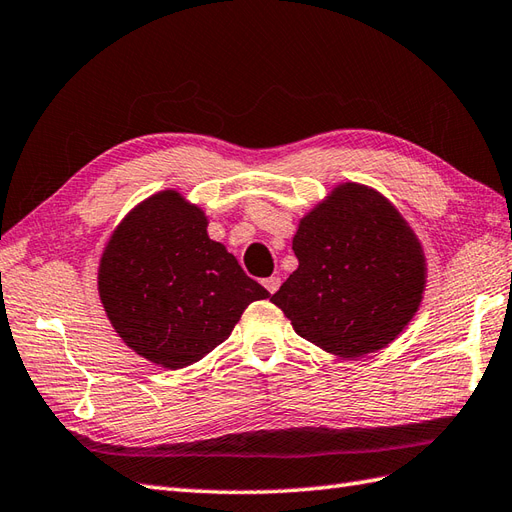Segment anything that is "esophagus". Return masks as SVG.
<instances>
[{
	"label": "esophagus",
	"instance_id": "obj_1",
	"mask_svg": "<svg viewBox=\"0 0 512 512\" xmlns=\"http://www.w3.org/2000/svg\"><path fill=\"white\" fill-rule=\"evenodd\" d=\"M279 285H281V279H279V277H268V279H264V288H266L270 294H275V292L279 290Z\"/></svg>",
	"mask_w": 512,
	"mask_h": 512
}]
</instances>
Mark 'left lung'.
<instances>
[{"instance_id":"left-lung-1","label":"left lung","mask_w":512,"mask_h":512,"mask_svg":"<svg viewBox=\"0 0 512 512\" xmlns=\"http://www.w3.org/2000/svg\"><path fill=\"white\" fill-rule=\"evenodd\" d=\"M296 268L272 303L296 334L338 358L388 347L423 301L427 264L417 233L362 183H338L299 220Z\"/></svg>"}]
</instances>
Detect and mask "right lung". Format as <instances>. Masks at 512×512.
Masks as SVG:
<instances>
[{"instance_id":"add662e5","label":"right lung","mask_w":512,"mask_h":512,"mask_svg":"<svg viewBox=\"0 0 512 512\" xmlns=\"http://www.w3.org/2000/svg\"><path fill=\"white\" fill-rule=\"evenodd\" d=\"M207 227L205 211L163 189L126 213L100 257L98 294L115 334L170 371L205 358L270 296Z\"/></svg>"}]
</instances>
